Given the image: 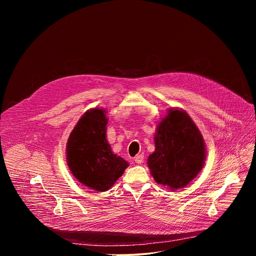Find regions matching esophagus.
Returning a JSON list of instances; mask_svg holds the SVG:
<instances>
[{
  "mask_svg": "<svg viewBox=\"0 0 256 256\" xmlns=\"http://www.w3.org/2000/svg\"><path fill=\"white\" fill-rule=\"evenodd\" d=\"M134 162L136 164H142L144 162V155L142 154H140V155H136L134 157Z\"/></svg>",
  "mask_w": 256,
  "mask_h": 256,
  "instance_id": "1",
  "label": "esophagus"
}]
</instances>
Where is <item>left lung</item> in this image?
Returning a JSON list of instances; mask_svg holds the SVG:
<instances>
[{
	"label": "left lung",
	"mask_w": 256,
	"mask_h": 256,
	"mask_svg": "<svg viewBox=\"0 0 256 256\" xmlns=\"http://www.w3.org/2000/svg\"><path fill=\"white\" fill-rule=\"evenodd\" d=\"M206 152L204 138L190 116L182 109H169L157 126L155 152L147 164L157 184L176 190L200 172Z\"/></svg>",
	"instance_id": "1"
}]
</instances>
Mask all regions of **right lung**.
<instances>
[{"instance_id": "obj_1", "label": "right lung", "mask_w": 256, "mask_h": 256, "mask_svg": "<svg viewBox=\"0 0 256 256\" xmlns=\"http://www.w3.org/2000/svg\"><path fill=\"white\" fill-rule=\"evenodd\" d=\"M107 122L105 109H90L79 120L66 142V163L72 174L97 192L110 188L128 166L112 151L106 140Z\"/></svg>"}]
</instances>
